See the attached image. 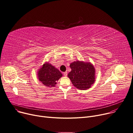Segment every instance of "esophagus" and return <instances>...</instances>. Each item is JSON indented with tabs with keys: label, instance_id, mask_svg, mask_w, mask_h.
<instances>
[{
	"label": "esophagus",
	"instance_id": "esophagus-1",
	"mask_svg": "<svg viewBox=\"0 0 133 133\" xmlns=\"http://www.w3.org/2000/svg\"><path fill=\"white\" fill-rule=\"evenodd\" d=\"M63 75H64V76L66 77V76H67V75H68V72H67L66 71L64 72L63 73Z\"/></svg>",
	"mask_w": 133,
	"mask_h": 133
}]
</instances>
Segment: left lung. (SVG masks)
<instances>
[{"instance_id": "left-lung-1", "label": "left lung", "mask_w": 133, "mask_h": 133, "mask_svg": "<svg viewBox=\"0 0 133 133\" xmlns=\"http://www.w3.org/2000/svg\"><path fill=\"white\" fill-rule=\"evenodd\" d=\"M71 71L68 77L77 89L87 90L91 88L96 80V69L90 62L77 60L71 63Z\"/></svg>"}]
</instances>
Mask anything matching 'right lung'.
Masks as SVG:
<instances>
[{
    "label": "right lung",
    "mask_w": 133,
    "mask_h": 133,
    "mask_svg": "<svg viewBox=\"0 0 133 133\" xmlns=\"http://www.w3.org/2000/svg\"><path fill=\"white\" fill-rule=\"evenodd\" d=\"M38 80L46 87H54L56 82L62 77V74L57 68L45 62L37 71Z\"/></svg>",
    "instance_id": "add662e5"
}]
</instances>
